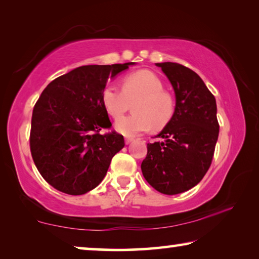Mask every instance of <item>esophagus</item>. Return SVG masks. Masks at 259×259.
<instances>
[{
    "label": "esophagus",
    "instance_id": "esophagus-1",
    "mask_svg": "<svg viewBox=\"0 0 259 259\" xmlns=\"http://www.w3.org/2000/svg\"><path fill=\"white\" fill-rule=\"evenodd\" d=\"M133 140H134L133 137H125V138H124V142H125L126 145H128V144H130L131 142H133Z\"/></svg>",
    "mask_w": 259,
    "mask_h": 259
}]
</instances>
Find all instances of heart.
I'll return each instance as SVG.
<instances>
[{"instance_id":"obj_1","label":"heart","mask_w":259,"mask_h":259,"mask_svg":"<svg viewBox=\"0 0 259 259\" xmlns=\"http://www.w3.org/2000/svg\"><path fill=\"white\" fill-rule=\"evenodd\" d=\"M103 105L113 119L119 117L134 104L135 113L115 123V129L124 136H136L163 128L175 113L172 95L163 89V82L151 71L135 72L125 76L122 89L109 84L103 90Z\"/></svg>"}]
</instances>
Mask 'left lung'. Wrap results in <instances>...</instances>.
<instances>
[{"instance_id":"obj_1","label":"left lung","mask_w":259,"mask_h":259,"mask_svg":"<svg viewBox=\"0 0 259 259\" xmlns=\"http://www.w3.org/2000/svg\"><path fill=\"white\" fill-rule=\"evenodd\" d=\"M176 95V107L163 130L162 142L148 143L142 171L160 193L188 191L207 174L212 162L219 124L216 99L198 74L177 63H159Z\"/></svg>"}]
</instances>
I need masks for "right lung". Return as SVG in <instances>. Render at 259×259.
Instances as JSON below:
<instances>
[{
	"mask_svg": "<svg viewBox=\"0 0 259 259\" xmlns=\"http://www.w3.org/2000/svg\"><path fill=\"white\" fill-rule=\"evenodd\" d=\"M135 63L87 65L50 82L35 104L29 146L38 172L52 187L81 195L97 187L124 146L102 100L109 77Z\"/></svg>",
	"mask_w": 259,
	"mask_h": 259,
	"instance_id": "obj_1",
	"label": "right lung"
}]
</instances>
